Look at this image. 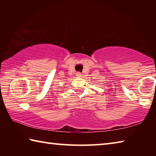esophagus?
Returning a JSON list of instances; mask_svg holds the SVG:
<instances>
[{
	"mask_svg": "<svg viewBox=\"0 0 156 156\" xmlns=\"http://www.w3.org/2000/svg\"><path fill=\"white\" fill-rule=\"evenodd\" d=\"M76 76H77L78 77H80V76H82V73L80 72H77L76 73Z\"/></svg>",
	"mask_w": 156,
	"mask_h": 156,
	"instance_id": "34e87169",
	"label": "esophagus"
}]
</instances>
